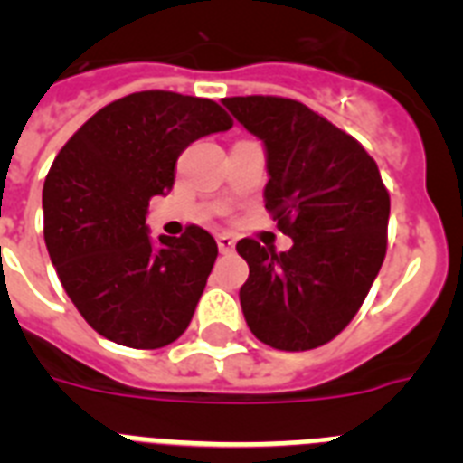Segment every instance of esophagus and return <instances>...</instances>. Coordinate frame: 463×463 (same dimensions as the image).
<instances>
[{"mask_svg":"<svg viewBox=\"0 0 463 463\" xmlns=\"http://www.w3.org/2000/svg\"><path fill=\"white\" fill-rule=\"evenodd\" d=\"M234 245H236V241L232 239L229 234H220L218 236V248H220V252H222V255H227V252L234 250Z\"/></svg>","mask_w":463,"mask_h":463,"instance_id":"1","label":"esophagus"}]
</instances>
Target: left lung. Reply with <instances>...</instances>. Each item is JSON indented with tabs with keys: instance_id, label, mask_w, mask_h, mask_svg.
<instances>
[{
	"instance_id": "obj_1",
	"label": "left lung",
	"mask_w": 463,
	"mask_h": 463,
	"mask_svg": "<svg viewBox=\"0 0 463 463\" xmlns=\"http://www.w3.org/2000/svg\"><path fill=\"white\" fill-rule=\"evenodd\" d=\"M229 113L267 150L264 202L294 245L278 255L236 243L250 276L245 322L276 350H313L336 338L369 294L384 252L390 192L362 143L301 101L227 97Z\"/></svg>"
}]
</instances>
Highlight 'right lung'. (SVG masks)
Returning <instances> with one entry per match:
<instances>
[{
    "label": "right lung",
    "instance_id": "add662e5",
    "mask_svg": "<svg viewBox=\"0 0 463 463\" xmlns=\"http://www.w3.org/2000/svg\"><path fill=\"white\" fill-rule=\"evenodd\" d=\"M232 125L215 101L146 90L97 110L57 153L43 183V239L64 292L109 341L155 350L190 325L218 243L190 224L155 245L146 215L174 187L183 150Z\"/></svg>",
    "mask_w": 463,
    "mask_h": 463
}]
</instances>
